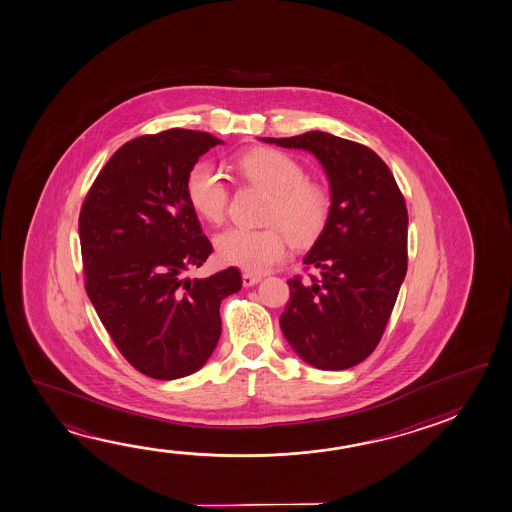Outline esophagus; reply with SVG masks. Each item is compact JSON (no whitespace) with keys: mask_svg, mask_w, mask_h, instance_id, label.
Here are the masks:
<instances>
[{"mask_svg":"<svg viewBox=\"0 0 512 512\" xmlns=\"http://www.w3.org/2000/svg\"><path fill=\"white\" fill-rule=\"evenodd\" d=\"M260 282V277L252 275V273H243V285L244 287H253Z\"/></svg>","mask_w":512,"mask_h":512,"instance_id":"esophagus-1","label":"esophagus"}]
</instances>
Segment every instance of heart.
<instances>
[{
    "mask_svg": "<svg viewBox=\"0 0 512 512\" xmlns=\"http://www.w3.org/2000/svg\"><path fill=\"white\" fill-rule=\"evenodd\" d=\"M237 175L248 184L269 191L260 230L228 228L216 237V252L223 264L260 275L284 259L287 234L296 244H310L323 234L332 214V196L325 185L307 178V171L285 151L255 148L237 157ZM187 200L207 223L218 225L227 214L230 189L225 176L210 162L194 164L185 182ZM285 229L282 231L276 225Z\"/></svg>",
    "mask_w": 512,
    "mask_h": 512,
    "instance_id": "heart-1",
    "label": "heart"
}]
</instances>
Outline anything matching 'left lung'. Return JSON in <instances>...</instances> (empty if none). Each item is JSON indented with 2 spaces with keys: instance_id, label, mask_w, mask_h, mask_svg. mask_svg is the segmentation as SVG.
I'll list each match as a JSON object with an SVG mask.
<instances>
[{
  "instance_id": "left-lung-1",
  "label": "left lung",
  "mask_w": 512,
  "mask_h": 512,
  "mask_svg": "<svg viewBox=\"0 0 512 512\" xmlns=\"http://www.w3.org/2000/svg\"><path fill=\"white\" fill-rule=\"evenodd\" d=\"M262 141L314 153L332 193L327 228L303 259L319 277L287 280L291 300L280 328L310 366L352 368L380 343L407 273L402 191L386 162L364 144L318 130Z\"/></svg>"
}]
</instances>
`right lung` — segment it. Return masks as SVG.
Masks as SVG:
<instances>
[{
    "mask_svg": "<svg viewBox=\"0 0 512 512\" xmlns=\"http://www.w3.org/2000/svg\"><path fill=\"white\" fill-rule=\"evenodd\" d=\"M221 143L184 128L132 139L80 210L85 291L121 355L146 377L175 380L202 368L221 336V300L243 285L234 266L184 277L212 253L185 182Z\"/></svg>",
    "mask_w": 512,
    "mask_h": 512,
    "instance_id": "add662e5",
    "label": "right lung"
}]
</instances>
